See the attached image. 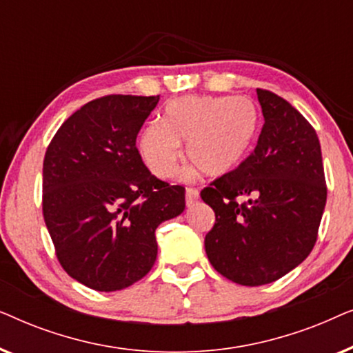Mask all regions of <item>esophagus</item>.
<instances>
[{"label":"esophagus","mask_w":353,"mask_h":353,"mask_svg":"<svg viewBox=\"0 0 353 353\" xmlns=\"http://www.w3.org/2000/svg\"><path fill=\"white\" fill-rule=\"evenodd\" d=\"M199 199V191L196 188H186V205H194V202Z\"/></svg>","instance_id":"obj_1"}]
</instances>
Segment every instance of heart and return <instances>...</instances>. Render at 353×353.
<instances>
[{"label": "heart", "instance_id": "b5f03b06", "mask_svg": "<svg viewBox=\"0 0 353 353\" xmlns=\"http://www.w3.org/2000/svg\"><path fill=\"white\" fill-rule=\"evenodd\" d=\"M259 114L244 96H183L165 105L162 122H149L138 149L149 172L162 180L175 176L180 143L186 157L204 175L221 176L248 154L257 132Z\"/></svg>", "mask_w": 353, "mask_h": 353}]
</instances>
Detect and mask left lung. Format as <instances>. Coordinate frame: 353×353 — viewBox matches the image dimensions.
<instances>
[{
    "instance_id": "1",
    "label": "left lung",
    "mask_w": 353,
    "mask_h": 353,
    "mask_svg": "<svg viewBox=\"0 0 353 353\" xmlns=\"http://www.w3.org/2000/svg\"><path fill=\"white\" fill-rule=\"evenodd\" d=\"M257 96L265 119L257 146L201 191L215 212L207 257L243 286L276 281L308 257L327 196L315 128L281 96L262 88ZM241 195L251 199L239 203Z\"/></svg>"
}]
</instances>
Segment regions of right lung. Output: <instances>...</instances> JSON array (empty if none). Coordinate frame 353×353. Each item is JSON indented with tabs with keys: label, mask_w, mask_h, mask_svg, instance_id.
I'll list each match as a JSON object with an SVG mask.
<instances>
[{
	"label": "right lung",
	"mask_w": 353,
	"mask_h": 353,
	"mask_svg": "<svg viewBox=\"0 0 353 353\" xmlns=\"http://www.w3.org/2000/svg\"><path fill=\"white\" fill-rule=\"evenodd\" d=\"M161 96L108 94L70 115L43 161V216L67 274L94 291L132 286L157 257L156 230L185 188L144 165L137 137Z\"/></svg>",
	"instance_id": "obj_1"
}]
</instances>
